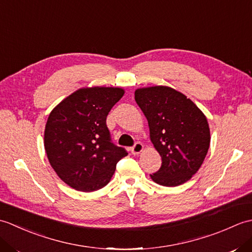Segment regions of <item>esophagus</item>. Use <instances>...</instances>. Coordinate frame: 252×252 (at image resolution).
Masks as SVG:
<instances>
[{"label": "esophagus", "mask_w": 252, "mask_h": 252, "mask_svg": "<svg viewBox=\"0 0 252 252\" xmlns=\"http://www.w3.org/2000/svg\"><path fill=\"white\" fill-rule=\"evenodd\" d=\"M143 149H144L143 144L140 143V142H136V143L134 144V145L132 146L131 152H132L133 155H138V154H140V153L143 151Z\"/></svg>", "instance_id": "34e87169"}]
</instances>
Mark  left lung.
<instances>
[{
  "mask_svg": "<svg viewBox=\"0 0 252 252\" xmlns=\"http://www.w3.org/2000/svg\"><path fill=\"white\" fill-rule=\"evenodd\" d=\"M135 101L162 160L152 180L163 186L185 183L199 170L210 146L206 116L184 94L168 87L137 89Z\"/></svg>",
  "mask_w": 252,
  "mask_h": 252,
  "instance_id": "8db88e82",
  "label": "left lung"
}]
</instances>
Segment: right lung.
<instances>
[{
    "mask_svg": "<svg viewBox=\"0 0 252 252\" xmlns=\"http://www.w3.org/2000/svg\"><path fill=\"white\" fill-rule=\"evenodd\" d=\"M125 94L119 88H84L69 95L49 116L44 147L57 175L80 191L109 183L126 148L111 142L106 118Z\"/></svg>",
    "mask_w": 252,
    "mask_h": 252,
    "instance_id": "right-lung-1",
    "label": "right lung"
}]
</instances>
